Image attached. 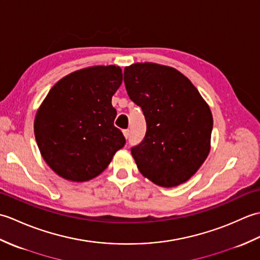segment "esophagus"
Listing matches in <instances>:
<instances>
[{
  "mask_svg": "<svg viewBox=\"0 0 260 260\" xmlns=\"http://www.w3.org/2000/svg\"><path fill=\"white\" fill-rule=\"evenodd\" d=\"M123 134H124V136H125V139H128V136H129V129H124V131H123Z\"/></svg>",
  "mask_w": 260,
  "mask_h": 260,
  "instance_id": "esophagus-1",
  "label": "esophagus"
}]
</instances>
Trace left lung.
I'll list each match as a JSON object with an SVG mask.
<instances>
[{
  "label": "left lung",
  "mask_w": 260,
  "mask_h": 260,
  "mask_svg": "<svg viewBox=\"0 0 260 260\" xmlns=\"http://www.w3.org/2000/svg\"><path fill=\"white\" fill-rule=\"evenodd\" d=\"M124 82L146 119L144 140L131 150L137 169L163 187L190 180L211 148L208 103L187 77L169 66L133 63L124 70Z\"/></svg>",
  "instance_id": "obj_1"
}]
</instances>
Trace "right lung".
<instances>
[{
  "label": "right lung",
  "instance_id": "add662e5",
  "mask_svg": "<svg viewBox=\"0 0 260 260\" xmlns=\"http://www.w3.org/2000/svg\"><path fill=\"white\" fill-rule=\"evenodd\" d=\"M121 82L120 67L109 64L76 70L53 85L33 127L41 156L54 173L71 182L89 181L125 145L112 105Z\"/></svg>",
  "mask_w": 260,
  "mask_h": 260
}]
</instances>
